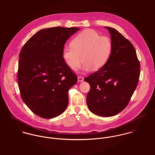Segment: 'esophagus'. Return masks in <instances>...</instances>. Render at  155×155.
<instances>
[{"label":"esophagus","instance_id":"esophagus-1","mask_svg":"<svg viewBox=\"0 0 155 155\" xmlns=\"http://www.w3.org/2000/svg\"><path fill=\"white\" fill-rule=\"evenodd\" d=\"M84 77H82V76H79L78 77V82H83V81H84Z\"/></svg>","mask_w":155,"mask_h":155}]
</instances>
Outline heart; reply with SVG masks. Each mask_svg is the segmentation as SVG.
I'll return each mask as SVG.
<instances>
[{
	"mask_svg": "<svg viewBox=\"0 0 155 155\" xmlns=\"http://www.w3.org/2000/svg\"><path fill=\"white\" fill-rule=\"evenodd\" d=\"M70 46L63 49L62 57L67 66L72 70L78 68L82 59L84 71L101 68L107 62L112 50L110 39L100 36L91 29L85 30L74 36Z\"/></svg>",
	"mask_w": 155,
	"mask_h": 155,
	"instance_id": "obj_1",
	"label": "heart"
}]
</instances>
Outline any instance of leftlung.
<instances>
[{
	"instance_id": "left-lung-1",
	"label": "left lung",
	"mask_w": 155,
	"mask_h": 155,
	"mask_svg": "<svg viewBox=\"0 0 155 155\" xmlns=\"http://www.w3.org/2000/svg\"><path fill=\"white\" fill-rule=\"evenodd\" d=\"M109 30L112 50L106 64L84 81L90 85L87 103L95 114L110 117L123 110L137 87L140 64L129 40L115 28Z\"/></svg>"
}]
</instances>
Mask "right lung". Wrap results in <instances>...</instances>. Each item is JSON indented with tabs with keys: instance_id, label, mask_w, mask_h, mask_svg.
Masks as SVG:
<instances>
[{
	"instance_id": "1",
	"label": "right lung",
	"mask_w": 155,
	"mask_h": 155,
	"mask_svg": "<svg viewBox=\"0 0 155 155\" xmlns=\"http://www.w3.org/2000/svg\"><path fill=\"white\" fill-rule=\"evenodd\" d=\"M79 30L62 27L41 30L20 51L17 73L20 94L28 108L41 117H57L67 108L68 90L78 78L62 53L67 40Z\"/></svg>"
}]
</instances>
